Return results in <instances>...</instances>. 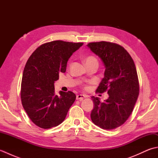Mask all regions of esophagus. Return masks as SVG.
Masks as SVG:
<instances>
[{"label": "esophagus", "mask_w": 158, "mask_h": 158, "mask_svg": "<svg viewBox=\"0 0 158 158\" xmlns=\"http://www.w3.org/2000/svg\"><path fill=\"white\" fill-rule=\"evenodd\" d=\"M85 98H86V96L82 95V94H79V95H77V96L76 99L78 100H80V101H81V100H83V99H84Z\"/></svg>", "instance_id": "34e87169"}]
</instances>
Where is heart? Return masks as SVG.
Segmentation results:
<instances>
[{
    "label": "heart",
    "instance_id": "1",
    "mask_svg": "<svg viewBox=\"0 0 158 158\" xmlns=\"http://www.w3.org/2000/svg\"><path fill=\"white\" fill-rule=\"evenodd\" d=\"M92 62H97V60L93 56H88V58L85 59V63Z\"/></svg>",
    "mask_w": 158,
    "mask_h": 158
}]
</instances>
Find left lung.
<instances>
[{
    "instance_id": "1",
    "label": "left lung",
    "mask_w": 158,
    "mask_h": 158,
    "mask_svg": "<svg viewBox=\"0 0 158 158\" xmlns=\"http://www.w3.org/2000/svg\"><path fill=\"white\" fill-rule=\"evenodd\" d=\"M87 45L105 67V77L96 92L109 94L104 102L92 97L94 106L91 119L102 129H115L128 119L138 98L139 83L135 62L129 53L116 43L100 41Z\"/></svg>"
}]
</instances>
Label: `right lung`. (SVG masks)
<instances>
[{
  "label": "right lung",
  "instance_id": "right-lung-1",
  "mask_svg": "<svg viewBox=\"0 0 158 158\" xmlns=\"http://www.w3.org/2000/svg\"><path fill=\"white\" fill-rule=\"evenodd\" d=\"M83 43L54 41L39 46L30 56L23 72L21 100L35 125L43 129L60 125L76 99L73 92L55 94L54 82L65 73L67 62Z\"/></svg>",
  "mask_w": 158,
  "mask_h": 158
}]
</instances>
